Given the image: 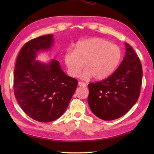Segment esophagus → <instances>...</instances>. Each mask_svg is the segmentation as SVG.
Masks as SVG:
<instances>
[{
	"label": "esophagus",
	"instance_id": "1",
	"mask_svg": "<svg viewBox=\"0 0 154 154\" xmlns=\"http://www.w3.org/2000/svg\"><path fill=\"white\" fill-rule=\"evenodd\" d=\"M78 85L80 86V87H86V86H87V84H86V83H85L79 82H78Z\"/></svg>",
	"mask_w": 154,
	"mask_h": 154
}]
</instances>
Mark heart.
<instances>
[{
  "mask_svg": "<svg viewBox=\"0 0 154 154\" xmlns=\"http://www.w3.org/2000/svg\"><path fill=\"white\" fill-rule=\"evenodd\" d=\"M122 58V51L118 45L100 38L83 40L76 45L74 50L69 49L65 54L64 61L68 73L77 77L84 67V79L92 76L97 80L109 76L117 68Z\"/></svg>",
  "mask_w": 154,
  "mask_h": 154,
  "instance_id": "1",
  "label": "heart"
}]
</instances>
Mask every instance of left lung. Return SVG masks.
Instances as JSON below:
<instances>
[{"label":"left lung","instance_id":"obj_1","mask_svg":"<svg viewBox=\"0 0 154 154\" xmlns=\"http://www.w3.org/2000/svg\"><path fill=\"white\" fill-rule=\"evenodd\" d=\"M126 54L116 71L101 82L88 85V103L99 118L110 121L125 115L140 94L143 69L137 54L128 43Z\"/></svg>","mask_w":154,"mask_h":154}]
</instances>
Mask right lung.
Returning <instances> with one entry per match:
<instances>
[{
  "mask_svg": "<svg viewBox=\"0 0 154 154\" xmlns=\"http://www.w3.org/2000/svg\"><path fill=\"white\" fill-rule=\"evenodd\" d=\"M53 35L27 42L18 53L13 73L14 94L24 112L37 122L59 118L66 110L78 85L76 79L66 75L58 61H36L39 51L49 50Z\"/></svg>",
  "mask_w": 154,
  "mask_h": 154,
  "instance_id": "1",
  "label": "right lung"
}]
</instances>
